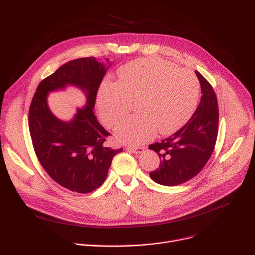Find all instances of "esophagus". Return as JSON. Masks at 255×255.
Wrapping results in <instances>:
<instances>
[{
    "mask_svg": "<svg viewBox=\"0 0 255 255\" xmlns=\"http://www.w3.org/2000/svg\"><path fill=\"white\" fill-rule=\"evenodd\" d=\"M127 150L132 152V153H136V154H140L144 151V147H133V146H128Z\"/></svg>",
    "mask_w": 255,
    "mask_h": 255,
    "instance_id": "34e87169",
    "label": "esophagus"
}]
</instances>
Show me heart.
<instances>
[{
    "label": "heart",
    "instance_id": "b5f03b06",
    "mask_svg": "<svg viewBox=\"0 0 255 255\" xmlns=\"http://www.w3.org/2000/svg\"><path fill=\"white\" fill-rule=\"evenodd\" d=\"M119 76L118 83L102 84L97 106L102 122L113 128L127 114L129 102H135L137 114L123 120L115 131L122 142L144 143L154 137L156 130L162 135L171 134L196 110L200 86L188 69L151 57L122 66Z\"/></svg>",
    "mask_w": 255,
    "mask_h": 255
}]
</instances>
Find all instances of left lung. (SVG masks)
<instances>
[{
    "label": "left lung",
    "instance_id": "left-lung-1",
    "mask_svg": "<svg viewBox=\"0 0 255 255\" xmlns=\"http://www.w3.org/2000/svg\"><path fill=\"white\" fill-rule=\"evenodd\" d=\"M200 81L201 102L189 122L174 134L150 144L160 157L159 167L149 173L155 183L173 187L196 176L211 157L218 135L219 109L210 83L196 71Z\"/></svg>",
    "mask_w": 255,
    "mask_h": 255
}]
</instances>
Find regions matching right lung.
<instances>
[{"label":"right lung","mask_w":255,"mask_h":255,"mask_svg":"<svg viewBox=\"0 0 255 255\" xmlns=\"http://www.w3.org/2000/svg\"><path fill=\"white\" fill-rule=\"evenodd\" d=\"M108 67L95 57L64 63L39 84L29 108L28 124L36 156L48 175L71 192L87 194L100 188L113 157L123 150L106 146L111 134L98 122L93 110ZM68 84L85 93L87 105L65 123L51 113L47 95Z\"/></svg>","instance_id":"right-lung-1"}]
</instances>
